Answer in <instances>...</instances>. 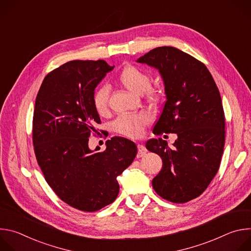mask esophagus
I'll return each instance as SVG.
<instances>
[{
  "label": "esophagus",
  "mask_w": 251,
  "mask_h": 251,
  "mask_svg": "<svg viewBox=\"0 0 251 251\" xmlns=\"http://www.w3.org/2000/svg\"><path fill=\"white\" fill-rule=\"evenodd\" d=\"M147 153V149L143 146V145H138V154H137V157L138 158H141L143 156H145Z\"/></svg>",
  "instance_id": "obj_1"
}]
</instances>
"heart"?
I'll return each instance as SVG.
<instances>
[{
  "mask_svg": "<svg viewBox=\"0 0 251 251\" xmlns=\"http://www.w3.org/2000/svg\"><path fill=\"white\" fill-rule=\"evenodd\" d=\"M116 83L124 89L135 93L145 94L148 98H155L157 90L150 86V76L142 69L133 66H125L116 77ZM109 90L106 86L96 89L93 94V106L99 115H104L108 110ZM149 117L145 114H129L118 117L113 123L114 130L129 138H138L143 129L148 124Z\"/></svg>",
  "mask_w": 251,
  "mask_h": 251,
  "instance_id": "1",
  "label": "heart"
}]
</instances>
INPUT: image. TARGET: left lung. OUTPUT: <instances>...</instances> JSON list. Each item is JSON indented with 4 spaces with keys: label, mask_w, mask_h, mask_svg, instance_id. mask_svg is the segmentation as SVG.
I'll use <instances>...</instances> for the list:
<instances>
[{
    "label": "left lung",
    "mask_w": 251,
    "mask_h": 251,
    "mask_svg": "<svg viewBox=\"0 0 251 251\" xmlns=\"http://www.w3.org/2000/svg\"><path fill=\"white\" fill-rule=\"evenodd\" d=\"M159 70L166 103L153 133H176L173 148L150 139L146 148L163 161L155 192L173 202L201 196L217 175L224 153L226 122L219 88L206 66L173 47L156 48L137 59Z\"/></svg>",
    "instance_id": "1"
}]
</instances>
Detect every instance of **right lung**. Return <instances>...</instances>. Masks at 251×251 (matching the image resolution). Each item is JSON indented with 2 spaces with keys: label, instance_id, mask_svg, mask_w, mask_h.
Listing matches in <instances>:
<instances>
[{
  "label": "right lung",
  "instance_id": "1",
  "mask_svg": "<svg viewBox=\"0 0 251 251\" xmlns=\"http://www.w3.org/2000/svg\"><path fill=\"white\" fill-rule=\"evenodd\" d=\"M104 60H71L52 70L35 98L34 154L47 183L76 209L96 211L115 201L117 176L134 161V142L113 137L106 150H90L91 132L100 118L93 106L96 86L113 70Z\"/></svg>",
  "mask_w": 251,
  "mask_h": 251
}]
</instances>
